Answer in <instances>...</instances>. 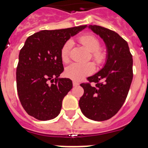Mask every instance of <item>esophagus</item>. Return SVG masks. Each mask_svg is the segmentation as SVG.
<instances>
[{
    "instance_id": "34e87169",
    "label": "esophagus",
    "mask_w": 148,
    "mask_h": 148,
    "mask_svg": "<svg viewBox=\"0 0 148 148\" xmlns=\"http://www.w3.org/2000/svg\"><path fill=\"white\" fill-rule=\"evenodd\" d=\"M73 86H78V84H78V82H75V81H73Z\"/></svg>"
}]
</instances>
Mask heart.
Masks as SVG:
<instances>
[{
  "label": "heart",
  "mask_w": 148,
  "mask_h": 148,
  "mask_svg": "<svg viewBox=\"0 0 148 148\" xmlns=\"http://www.w3.org/2000/svg\"><path fill=\"white\" fill-rule=\"evenodd\" d=\"M78 41L85 47L90 53L91 58L97 65L102 64L106 59V54L101 50V43L94 35H84L78 38ZM73 47V41L66 40L61 49V58L64 63H68L70 60V52ZM95 70L92 63H73L65 70V74L68 78L74 81H81L85 77L92 74Z\"/></svg>",
  "instance_id": "heart-1"
}]
</instances>
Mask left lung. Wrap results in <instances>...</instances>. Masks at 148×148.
I'll return each mask as SVG.
<instances>
[{"label":"left lung","instance_id":"8db88e82","mask_svg":"<svg viewBox=\"0 0 148 148\" xmlns=\"http://www.w3.org/2000/svg\"><path fill=\"white\" fill-rule=\"evenodd\" d=\"M88 27L104 40L108 59L103 69L87 78L89 82L80 84L84 94L79 107L87 118L105 121L118 113L126 100L133 80V57L127 42L118 33L100 26Z\"/></svg>","mask_w":148,"mask_h":148}]
</instances>
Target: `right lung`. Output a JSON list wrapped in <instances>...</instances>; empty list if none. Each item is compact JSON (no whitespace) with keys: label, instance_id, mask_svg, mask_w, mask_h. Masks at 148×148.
Segmentation results:
<instances>
[{"label":"right lung","instance_id":"right-lung-1","mask_svg":"<svg viewBox=\"0 0 148 148\" xmlns=\"http://www.w3.org/2000/svg\"><path fill=\"white\" fill-rule=\"evenodd\" d=\"M87 27L41 30L27 38L19 53L16 82L21 105L29 116L47 121L60 113L63 99L73 87L70 78H58L64 71L61 49Z\"/></svg>","mask_w":148,"mask_h":148}]
</instances>
